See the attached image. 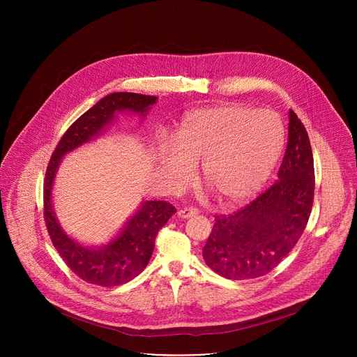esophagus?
I'll list each match as a JSON object with an SVG mask.
<instances>
[{"instance_id":"1","label":"esophagus","mask_w":357,"mask_h":357,"mask_svg":"<svg viewBox=\"0 0 357 357\" xmlns=\"http://www.w3.org/2000/svg\"><path fill=\"white\" fill-rule=\"evenodd\" d=\"M197 213H199V211H197L196 208H183V209H181V211L178 212V216H179L181 219H189V218L196 216Z\"/></svg>"}]
</instances>
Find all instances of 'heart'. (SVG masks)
<instances>
[{
	"instance_id": "obj_1",
	"label": "heart",
	"mask_w": 357,
	"mask_h": 357,
	"mask_svg": "<svg viewBox=\"0 0 357 357\" xmlns=\"http://www.w3.org/2000/svg\"><path fill=\"white\" fill-rule=\"evenodd\" d=\"M284 146V127L268 110L230 105L188 114L176 144L160 149V164L174 188L186 186L202 162V178L225 203L256 195L274 169Z\"/></svg>"
}]
</instances>
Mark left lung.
<instances>
[{
  "label": "left lung",
  "instance_id": "left-lung-1",
  "mask_svg": "<svg viewBox=\"0 0 357 357\" xmlns=\"http://www.w3.org/2000/svg\"><path fill=\"white\" fill-rule=\"evenodd\" d=\"M315 192L312 148L307 128L289 110L288 142L278 181L245 206L218 215L203 259L229 280L271 273L295 247L308 225Z\"/></svg>",
  "mask_w": 357,
  "mask_h": 357
}]
</instances>
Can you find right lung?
<instances>
[{"instance_id": "obj_1", "label": "right lung", "mask_w": 357, "mask_h": 357, "mask_svg": "<svg viewBox=\"0 0 357 357\" xmlns=\"http://www.w3.org/2000/svg\"><path fill=\"white\" fill-rule=\"evenodd\" d=\"M157 101L155 96L113 93L82 114L62 135L50 157L43 181V219L52 244L66 266L83 281L100 287H116L135 278L148 264L160 229L176 212L164 200H148L130 219L121 234L109 245L89 248L69 238L59 227L50 203L55 172L66 152L89 141L114 119L116 112L144 114Z\"/></svg>"}]
</instances>
